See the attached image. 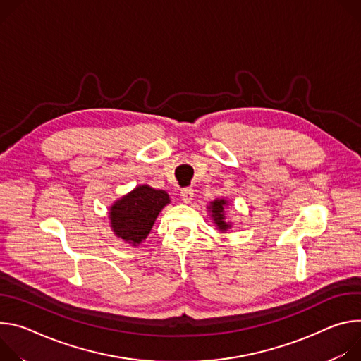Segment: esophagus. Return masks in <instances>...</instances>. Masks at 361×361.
<instances>
[{
	"label": "esophagus",
	"instance_id": "1",
	"mask_svg": "<svg viewBox=\"0 0 361 361\" xmlns=\"http://www.w3.org/2000/svg\"><path fill=\"white\" fill-rule=\"evenodd\" d=\"M180 199L185 204H189L193 199V189L192 188H183L180 189Z\"/></svg>",
	"mask_w": 361,
	"mask_h": 361
}]
</instances>
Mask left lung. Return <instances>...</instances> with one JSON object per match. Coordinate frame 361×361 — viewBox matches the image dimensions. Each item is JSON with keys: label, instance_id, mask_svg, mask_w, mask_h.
I'll return each instance as SVG.
<instances>
[{"label": "left lung", "instance_id": "8db88e82", "mask_svg": "<svg viewBox=\"0 0 361 361\" xmlns=\"http://www.w3.org/2000/svg\"><path fill=\"white\" fill-rule=\"evenodd\" d=\"M225 207H226L225 199H216V201L211 202V207H209V209L212 211V218L221 231H226L229 228V224L225 222V215H224Z\"/></svg>", "mask_w": 361, "mask_h": 361}]
</instances>
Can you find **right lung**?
I'll return each mask as SVG.
<instances>
[{
    "instance_id": "add662e5",
    "label": "right lung",
    "mask_w": 361,
    "mask_h": 361,
    "mask_svg": "<svg viewBox=\"0 0 361 361\" xmlns=\"http://www.w3.org/2000/svg\"><path fill=\"white\" fill-rule=\"evenodd\" d=\"M169 201L165 190H156L147 185L137 186L111 207L113 232L129 244H140L149 235L159 212Z\"/></svg>"
}]
</instances>
